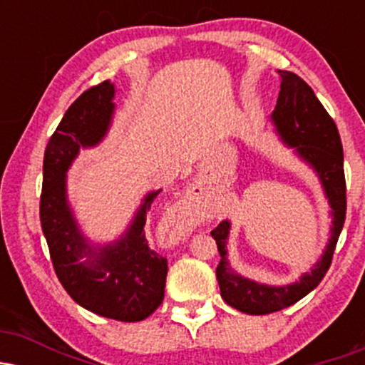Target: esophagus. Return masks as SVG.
Listing matches in <instances>:
<instances>
[{
	"mask_svg": "<svg viewBox=\"0 0 365 365\" xmlns=\"http://www.w3.org/2000/svg\"><path fill=\"white\" fill-rule=\"evenodd\" d=\"M197 192H199V188H195V190H194V188H192V192H190V195H197Z\"/></svg>",
	"mask_w": 365,
	"mask_h": 365,
	"instance_id": "obj_1",
	"label": "esophagus"
}]
</instances>
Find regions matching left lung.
<instances>
[{
    "label": "left lung",
    "mask_w": 365,
    "mask_h": 365,
    "mask_svg": "<svg viewBox=\"0 0 365 365\" xmlns=\"http://www.w3.org/2000/svg\"><path fill=\"white\" fill-rule=\"evenodd\" d=\"M282 87L276 108L271 115L276 132L297 156L316 171L324 194L328 197L333 216L331 237L321 259L299 282L284 287H269L233 273L226 257V240L230 235V221L225 220L211 232L220 250L221 261L216 267L221 297L237 311L262 316L290 307L309 292H312L328 273L334 247L340 237L346 215V185L343 173V148L336 123L316 98L311 86L299 75L279 70Z\"/></svg>",
    "instance_id": "obj_1"
}]
</instances>
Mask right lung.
Instances as JSON below:
<instances>
[{
    "label": "right lung",
    "mask_w": 365,
    "mask_h": 365,
    "mask_svg": "<svg viewBox=\"0 0 365 365\" xmlns=\"http://www.w3.org/2000/svg\"><path fill=\"white\" fill-rule=\"evenodd\" d=\"M113 98L115 83L104 81L66 110L44 150L39 215L53 267L66 293L98 316L137 322L165 299L168 261L150 249L144 232L150 204L161 190L149 192L127 232L103 247L83 237L66 199V171L78 150L104 139L115 111Z\"/></svg>",
    "instance_id": "right-lung-1"
}]
</instances>
